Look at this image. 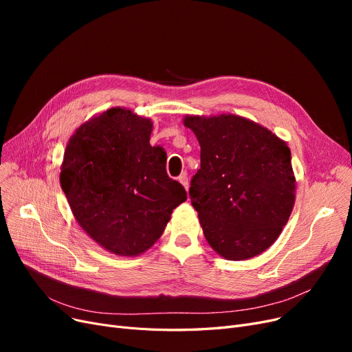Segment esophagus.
Instances as JSON below:
<instances>
[{
  "instance_id": "esophagus-1",
  "label": "esophagus",
  "mask_w": 352,
  "mask_h": 352,
  "mask_svg": "<svg viewBox=\"0 0 352 352\" xmlns=\"http://www.w3.org/2000/svg\"><path fill=\"white\" fill-rule=\"evenodd\" d=\"M178 181L182 184L184 188H186V190L188 191V188H190V181H188V177H187V174H186V173L181 174V175L178 177Z\"/></svg>"
}]
</instances>
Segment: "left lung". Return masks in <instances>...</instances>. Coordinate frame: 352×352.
Returning <instances> with one entry per match:
<instances>
[{
    "mask_svg": "<svg viewBox=\"0 0 352 352\" xmlns=\"http://www.w3.org/2000/svg\"><path fill=\"white\" fill-rule=\"evenodd\" d=\"M201 146L191 204L208 244L230 261L264 252L280 236L295 202L285 141L244 117L187 116Z\"/></svg>",
    "mask_w": 352,
    "mask_h": 352,
    "instance_id": "1",
    "label": "left lung"
}]
</instances>
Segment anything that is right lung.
I'll use <instances>...</instances> for the list:
<instances>
[{
	"label": "right lung",
	"mask_w": 352,
	"mask_h": 352,
	"mask_svg": "<svg viewBox=\"0 0 352 352\" xmlns=\"http://www.w3.org/2000/svg\"><path fill=\"white\" fill-rule=\"evenodd\" d=\"M153 122L109 108L84 122L65 148L60 182L81 228L107 251L135 256L154 245L187 199L151 146Z\"/></svg>",
	"instance_id": "1"
}]
</instances>
